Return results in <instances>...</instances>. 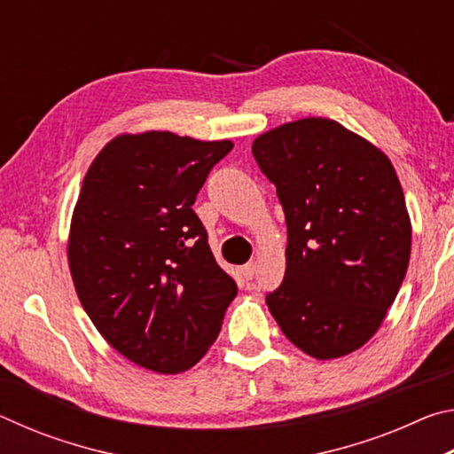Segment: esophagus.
<instances>
[{"mask_svg": "<svg viewBox=\"0 0 454 454\" xmlns=\"http://www.w3.org/2000/svg\"><path fill=\"white\" fill-rule=\"evenodd\" d=\"M240 272H242V276H244L246 280H252V276H254V272H256V264H254V262L244 264V266L240 268Z\"/></svg>", "mask_w": 454, "mask_h": 454, "instance_id": "1", "label": "esophagus"}]
</instances>
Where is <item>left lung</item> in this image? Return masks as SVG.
I'll return each mask as SVG.
<instances>
[{
    "instance_id": "8db88e82",
    "label": "left lung",
    "mask_w": 454,
    "mask_h": 454,
    "mask_svg": "<svg viewBox=\"0 0 454 454\" xmlns=\"http://www.w3.org/2000/svg\"><path fill=\"white\" fill-rule=\"evenodd\" d=\"M288 226L286 272L266 296L294 347L318 360L358 350L382 325L411 258V218L387 153L328 118L252 144Z\"/></svg>"
}]
</instances>
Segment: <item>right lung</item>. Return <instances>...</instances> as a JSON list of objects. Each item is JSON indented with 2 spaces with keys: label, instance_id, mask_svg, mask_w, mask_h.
Masks as SVG:
<instances>
[{
  "label": "right lung",
  "instance_id": "add662e5",
  "mask_svg": "<svg viewBox=\"0 0 454 454\" xmlns=\"http://www.w3.org/2000/svg\"><path fill=\"white\" fill-rule=\"evenodd\" d=\"M232 148L172 132L120 134L83 178L67 238L75 292L98 333L148 371L194 366L238 292L192 210Z\"/></svg>",
  "mask_w": 454,
  "mask_h": 454
}]
</instances>
